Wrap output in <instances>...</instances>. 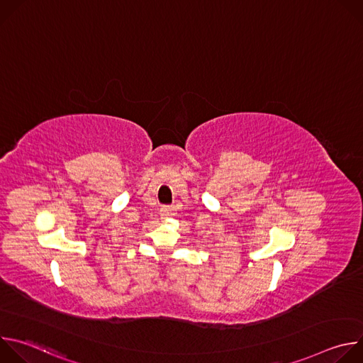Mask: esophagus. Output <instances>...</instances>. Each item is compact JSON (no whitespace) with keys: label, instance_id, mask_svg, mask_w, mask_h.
<instances>
[{"label":"esophagus","instance_id":"1","mask_svg":"<svg viewBox=\"0 0 363 363\" xmlns=\"http://www.w3.org/2000/svg\"><path fill=\"white\" fill-rule=\"evenodd\" d=\"M174 214V208L172 206H162L161 208V217L162 218H168V217H171Z\"/></svg>","mask_w":363,"mask_h":363}]
</instances>
